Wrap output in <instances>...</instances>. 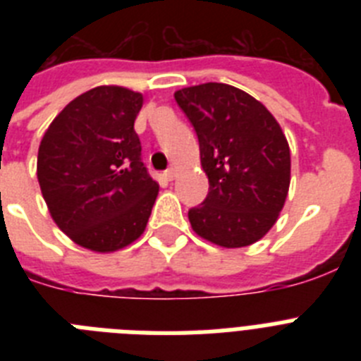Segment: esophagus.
I'll list each match as a JSON object with an SVG mask.
<instances>
[{
    "label": "esophagus",
    "mask_w": 361,
    "mask_h": 361,
    "mask_svg": "<svg viewBox=\"0 0 361 361\" xmlns=\"http://www.w3.org/2000/svg\"><path fill=\"white\" fill-rule=\"evenodd\" d=\"M164 177L168 178V180H173V178H175V168H168V170L164 171Z\"/></svg>",
    "instance_id": "obj_1"
}]
</instances>
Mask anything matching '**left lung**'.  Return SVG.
Returning <instances> with one entry per match:
<instances>
[{"mask_svg": "<svg viewBox=\"0 0 361 361\" xmlns=\"http://www.w3.org/2000/svg\"><path fill=\"white\" fill-rule=\"evenodd\" d=\"M199 139L208 197L188 212L197 235L244 247L273 228L291 180V155L280 124L262 103L224 82L175 92Z\"/></svg>", "mask_w": 361, "mask_h": 361, "instance_id": "1", "label": "left lung"}]
</instances>
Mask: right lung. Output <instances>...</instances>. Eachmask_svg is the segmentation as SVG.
<instances>
[{"instance_id": "1", "label": "right lung", "mask_w": 361, "mask_h": 361, "mask_svg": "<svg viewBox=\"0 0 361 361\" xmlns=\"http://www.w3.org/2000/svg\"><path fill=\"white\" fill-rule=\"evenodd\" d=\"M141 106L137 92L97 86L66 104L39 145L44 202L61 231L86 250H121L148 224L159 184L133 130Z\"/></svg>"}]
</instances>
